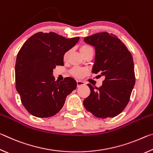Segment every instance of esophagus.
I'll return each instance as SVG.
<instances>
[{
  "label": "esophagus",
  "instance_id": "esophagus-1",
  "mask_svg": "<svg viewBox=\"0 0 153 153\" xmlns=\"http://www.w3.org/2000/svg\"><path fill=\"white\" fill-rule=\"evenodd\" d=\"M86 84H85L84 82L83 81H80V80H77V87H79V86H85Z\"/></svg>",
  "mask_w": 153,
  "mask_h": 153
}]
</instances>
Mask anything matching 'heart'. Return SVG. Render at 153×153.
I'll list each match as a JSON object with an SVG mask.
<instances>
[{
	"instance_id": "b5f03b06",
	"label": "heart",
	"mask_w": 153,
	"mask_h": 153,
	"mask_svg": "<svg viewBox=\"0 0 153 153\" xmlns=\"http://www.w3.org/2000/svg\"><path fill=\"white\" fill-rule=\"evenodd\" d=\"M79 51L82 55H83V56H85L87 54H88L89 53H91V52H93V48L92 46H90L89 45H83L80 46ZM70 53H71V51H68L64 54V56H63L64 60H66V59L68 58ZM71 74L73 76L77 77V78H80V77H82L86 76V75L88 74V71L86 69L76 67V68H74L71 71Z\"/></svg>"
}]
</instances>
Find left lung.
Returning a JSON list of instances; mask_svg holds the SVG:
<instances>
[{"mask_svg": "<svg viewBox=\"0 0 153 153\" xmlns=\"http://www.w3.org/2000/svg\"><path fill=\"white\" fill-rule=\"evenodd\" d=\"M84 42L95 48L92 73L104 76L99 88L88 84L90 94L83 104L97 117H114L128 105L135 84L133 57L117 36L100 32L86 37Z\"/></svg>", "mask_w": 153, "mask_h": 153, "instance_id": "1", "label": "left lung"}]
</instances>
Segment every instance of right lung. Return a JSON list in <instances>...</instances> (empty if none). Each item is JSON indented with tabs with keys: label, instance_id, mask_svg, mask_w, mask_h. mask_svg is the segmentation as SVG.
Wrapping results in <instances>:
<instances>
[{
	"label": "right lung",
	"instance_id": "right-lung-1",
	"mask_svg": "<svg viewBox=\"0 0 153 153\" xmlns=\"http://www.w3.org/2000/svg\"><path fill=\"white\" fill-rule=\"evenodd\" d=\"M79 39L65 38L55 32H38L21 48L15 63V86L31 115L40 118L55 115L63 107L67 96L76 88L74 78L55 82L53 72L56 65H64V54Z\"/></svg>",
	"mask_w": 153,
	"mask_h": 153
}]
</instances>
